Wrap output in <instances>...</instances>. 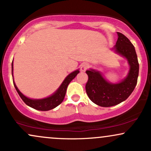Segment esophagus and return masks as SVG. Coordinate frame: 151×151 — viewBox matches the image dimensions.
<instances>
[{
  "mask_svg": "<svg viewBox=\"0 0 151 151\" xmlns=\"http://www.w3.org/2000/svg\"><path fill=\"white\" fill-rule=\"evenodd\" d=\"M89 65L88 63H83L82 65H81V68H80L81 72H85V71L89 68Z\"/></svg>",
  "mask_w": 151,
  "mask_h": 151,
  "instance_id": "34e87169",
  "label": "esophagus"
}]
</instances>
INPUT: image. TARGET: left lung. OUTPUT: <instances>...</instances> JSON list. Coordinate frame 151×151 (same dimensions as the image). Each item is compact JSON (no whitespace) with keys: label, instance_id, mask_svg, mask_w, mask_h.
I'll list each match as a JSON object with an SVG mask.
<instances>
[{"label":"left lung","instance_id":"1","mask_svg":"<svg viewBox=\"0 0 151 151\" xmlns=\"http://www.w3.org/2000/svg\"><path fill=\"white\" fill-rule=\"evenodd\" d=\"M118 40L113 49L127 59L130 70L127 77L118 84L109 83L98 71L86 70L88 79L86 91L91 101L98 106L110 107L125 101L137 84L139 64L134 46L124 35L117 32Z\"/></svg>","mask_w":151,"mask_h":151}]
</instances>
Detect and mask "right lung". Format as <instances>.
I'll list each match as a JSON object with an SVG mask.
<instances>
[{"label": "right lung", "instance_id": "obj_1", "mask_svg": "<svg viewBox=\"0 0 151 151\" xmlns=\"http://www.w3.org/2000/svg\"><path fill=\"white\" fill-rule=\"evenodd\" d=\"M78 73H79V71L76 70L69 74L65 78V79L62 82V84L60 86V88L52 96H50L47 98L42 99H32L26 97L25 96H24L19 91L18 87L15 85V82H13V84H14V86L15 89H16L17 92L18 93L19 96H20L22 101L25 102L27 106L36 109V110L49 111L57 107L58 105H60L62 103L65 96L67 86H68L70 81L77 75ZM12 75H13V62H12Z\"/></svg>", "mask_w": 151, "mask_h": 151}]
</instances>
